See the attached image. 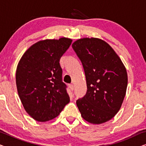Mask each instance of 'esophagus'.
Returning <instances> with one entry per match:
<instances>
[{"label":"esophagus","instance_id":"obj_1","mask_svg":"<svg viewBox=\"0 0 146 146\" xmlns=\"http://www.w3.org/2000/svg\"><path fill=\"white\" fill-rule=\"evenodd\" d=\"M69 87H70V90H71L72 91L74 90V85L73 84H70L69 85Z\"/></svg>","mask_w":146,"mask_h":146}]
</instances>
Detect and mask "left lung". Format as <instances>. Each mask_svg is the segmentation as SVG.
Segmentation results:
<instances>
[{"instance_id":"left-lung-1","label":"left lung","mask_w":146,"mask_h":146,"mask_svg":"<svg viewBox=\"0 0 146 146\" xmlns=\"http://www.w3.org/2000/svg\"><path fill=\"white\" fill-rule=\"evenodd\" d=\"M72 48L84 70L87 92L76 100L82 117L94 124L106 122L118 112L126 92V69L112 48L102 40L84 38Z\"/></svg>"}]
</instances>
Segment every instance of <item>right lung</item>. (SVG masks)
Masks as SVG:
<instances>
[{"label":"right lung","instance_id":"obj_1","mask_svg":"<svg viewBox=\"0 0 146 146\" xmlns=\"http://www.w3.org/2000/svg\"><path fill=\"white\" fill-rule=\"evenodd\" d=\"M72 42L67 38L38 42L25 52L18 64V94L26 111L38 121L57 117L69 103L59 62Z\"/></svg>","mask_w":146,"mask_h":146}]
</instances>
